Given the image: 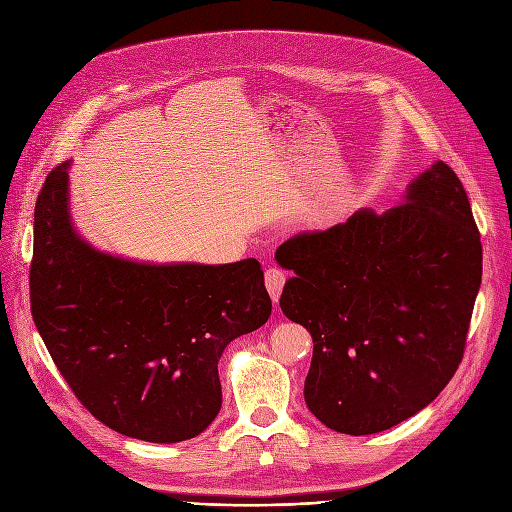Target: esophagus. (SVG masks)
<instances>
[{"label":"esophagus","instance_id":"1","mask_svg":"<svg viewBox=\"0 0 512 512\" xmlns=\"http://www.w3.org/2000/svg\"><path fill=\"white\" fill-rule=\"evenodd\" d=\"M284 282H286V274L282 270H278V267H267V270H265V288H267V292H270V297H272L274 303H278V299H280Z\"/></svg>","mask_w":512,"mask_h":512}]
</instances>
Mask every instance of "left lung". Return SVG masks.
Here are the masks:
<instances>
[{"mask_svg":"<svg viewBox=\"0 0 512 512\" xmlns=\"http://www.w3.org/2000/svg\"><path fill=\"white\" fill-rule=\"evenodd\" d=\"M282 313L309 330V411L369 436L425 409L459 367L481 284V242L465 188L444 161L402 201L369 207L278 247Z\"/></svg>","mask_w":512,"mask_h":512,"instance_id":"obj_1","label":"left lung"}]
</instances>
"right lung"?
<instances>
[{
    "label": "right lung",
    "mask_w": 512,
    "mask_h": 512,
    "mask_svg": "<svg viewBox=\"0 0 512 512\" xmlns=\"http://www.w3.org/2000/svg\"><path fill=\"white\" fill-rule=\"evenodd\" d=\"M70 161L35 207L31 311L76 398L107 427L191 440L222 409L218 361L272 313L257 259L149 263L95 249L70 213Z\"/></svg>",
    "instance_id": "1"
}]
</instances>
